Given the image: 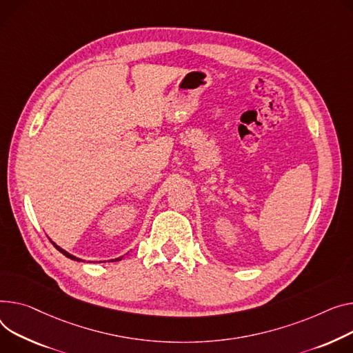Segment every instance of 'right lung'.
<instances>
[{"mask_svg":"<svg viewBox=\"0 0 353 353\" xmlns=\"http://www.w3.org/2000/svg\"><path fill=\"white\" fill-rule=\"evenodd\" d=\"M51 243H52V244H54V247H55V248H57V250H58V251H59V252H62V254H63V255H65V256H68V258H70V260H74V261H83V260H81V258H77V256H75V255H72V254H69V252H66V251H65V250H62V248H61V247H58V245H57V244H55V243H54V241H51ZM122 258H123V256H119V258H116V260H112V261H121V260H122Z\"/></svg>","mask_w":353,"mask_h":353,"instance_id":"1","label":"right lung"}]
</instances>
